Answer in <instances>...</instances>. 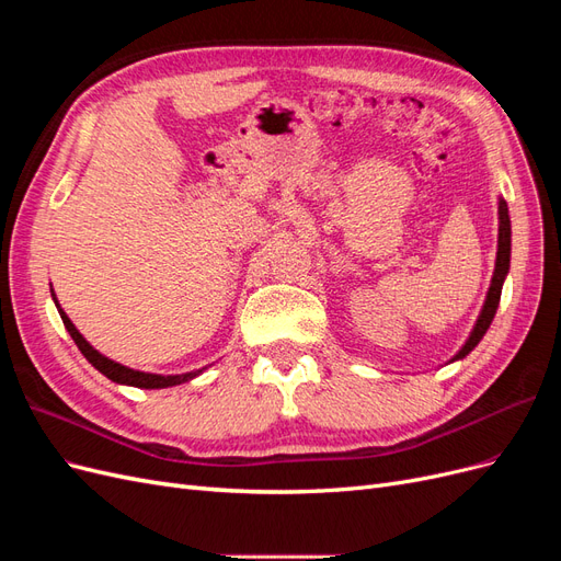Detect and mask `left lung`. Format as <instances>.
<instances>
[{
    "label": "left lung",
    "mask_w": 561,
    "mask_h": 561,
    "mask_svg": "<svg viewBox=\"0 0 561 561\" xmlns=\"http://www.w3.org/2000/svg\"><path fill=\"white\" fill-rule=\"evenodd\" d=\"M511 236H513V229H511V215H507V203L503 198H499V250H496L494 276H491V285H489V293H486V299H484V307H482L478 320H474L472 332L468 334L466 344L458 348V353L454 355L449 363L463 360L466 355L482 342V336L486 334L491 320H494V316H496L499 301H501V290H503V280L507 276V271H511V243H513Z\"/></svg>",
    "instance_id": "1"
}]
</instances>
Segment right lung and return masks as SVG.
Listing matches in <instances>:
<instances>
[{
    "label": "right lung",
    "instance_id": "obj_1",
    "mask_svg": "<svg viewBox=\"0 0 561 561\" xmlns=\"http://www.w3.org/2000/svg\"><path fill=\"white\" fill-rule=\"evenodd\" d=\"M50 297H54L56 301V309L65 322V330L70 332V336L75 339V344L79 346V351L83 353V358H87L100 375H105L107 379H112L114 383H122V386H135V388H171V386H180V383H186L196 379L198 375H203L208 367H201V369H192V371H184V375H154V371H140V369H133V367H126L122 363H116L112 358H107V355H103L100 351H95L87 339H83V334L75 328V322L67 318V313L60 309V304L56 299V293L54 287H50Z\"/></svg>",
    "mask_w": 561,
    "mask_h": 561
}]
</instances>
